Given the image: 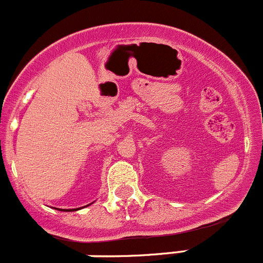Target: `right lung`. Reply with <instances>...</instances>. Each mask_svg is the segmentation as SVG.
<instances>
[{
    "mask_svg": "<svg viewBox=\"0 0 263 263\" xmlns=\"http://www.w3.org/2000/svg\"><path fill=\"white\" fill-rule=\"evenodd\" d=\"M89 205H90V203H89ZM60 210H61V212H62V210H63V212H75V210H80V209L78 208V209H60Z\"/></svg>",
    "mask_w": 263,
    "mask_h": 263,
    "instance_id": "obj_1",
    "label": "right lung"
}]
</instances>
